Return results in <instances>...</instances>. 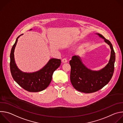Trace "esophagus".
Instances as JSON below:
<instances>
[{
  "label": "esophagus",
  "instance_id": "34e87169",
  "mask_svg": "<svg viewBox=\"0 0 123 123\" xmlns=\"http://www.w3.org/2000/svg\"><path fill=\"white\" fill-rule=\"evenodd\" d=\"M62 62L63 63H66V62H67V59L66 58H64L62 60Z\"/></svg>",
  "mask_w": 123,
  "mask_h": 123
}]
</instances>
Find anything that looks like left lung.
Masks as SVG:
<instances>
[{
	"instance_id": "left-lung-1",
	"label": "left lung",
	"mask_w": 123,
	"mask_h": 123,
	"mask_svg": "<svg viewBox=\"0 0 123 123\" xmlns=\"http://www.w3.org/2000/svg\"><path fill=\"white\" fill-rule=\"evenodd\" d=\"M96 34L110 47L111 57L107 65L99 71H92L83 63L78 55L73 56L69 61L71 67L70 79L72 84L75 89L84 93H92L101 89L110 82L114 73L115 54L112 45L102 35Z\"/></svg>"
}]
</instances>
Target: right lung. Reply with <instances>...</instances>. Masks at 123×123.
Returning <instances> with one entry per match:
<instances>
[{"label": "right lung", "mask_w": 123, "mask_h": 123, "mask_svg": "<svg viewBox=\"0 0 123 123\" xmlns=\"http://www.w3.org/2000/svg\"><path fill=\"white\" fill-rule=\"evenodd\" d=\"M31 29L30 30H31ZM17 37L10 54V70L14 80L24 90L29 92H39L49 85L54 72L60 66L61 60L51 58L41 69L33 73H25L17 67L14 60V51L18 38Z\"/></svg>", "instance_id": "obj_1"}]
</instances>
